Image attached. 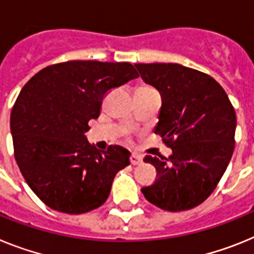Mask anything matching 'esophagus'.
<instances>
[{"instance_id": "34e87169", "label": "esophagus", "mask_w": 254, "mask_h": 254, "mask_svg": "<svg viewBox=\"0 0 254 254\" xmlns=\"http://www.w3.org/2000/svg\"><path fill=\"white\" fill-rule=\"evenodd\" d=\"M142 161H143V158H142V156H140V154L131 153V156H130V162H131L133 165L142 164Z\"/></svg>"}]
</instances>
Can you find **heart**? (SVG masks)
I'll list each match as a JSON object with an SVG mask.
<instances>
[{
	"label": "heart",
	"mask_w": 254,
	"mask_h": 254,
	"mask_svg": "<svg viewBox=\"0 0 254 254\" xmlns=\"http://www.w3.org/2000/svg\"><path fill=\"white\" fill-rule=\"evenodd\" d=\"M138 89H143V90H154L153 88L149 87V85H140V87H138Z\"/></svg>",
	"instance_id": "1"
}]
</instances>
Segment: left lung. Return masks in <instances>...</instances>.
I'll use <instances>...</instances> for the list:
<instances>
[{
  "mask_svg": "<svg viewBox=\"0 0 254 254\" xmlns=\"http://www.w3.org/2000/svg\"><path fill=\"white\" fill-rule=\"evenodd\" d=\"M162 98L154 133L173 154L145 156L157 179L142 188L145 199L178 212L199 206L224 175L235 144V110L224 88L209 75L179 64H135Z\"/></svg>",
  "mask_w": 254,
  "mask_h": 254,
  "instance_id": "left-lung-1",
  "label": "left lung"
}]
</instances>
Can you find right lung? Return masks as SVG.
Wrapping results in <instances>:
<instances>
[{
	"label": "right lung",
	"mask_w": 254,
	"mask_h": 254,
	"mask_svg": "<svg viewBox=\"0 0 254 254\" xmlns=\"http://www.w3.org/2000/svg\"><path fill=\"white\" fill-rule=\"evenodd\" d=\"M138 76L129 63L66 61L42 69L24 85L10 118L15 160L50 208L79 215L109 198L130 152L120 145L100 151L84 134L107 92Z\"/></svg>",
	"instance_id": "obj_1"
}]
</instances>
